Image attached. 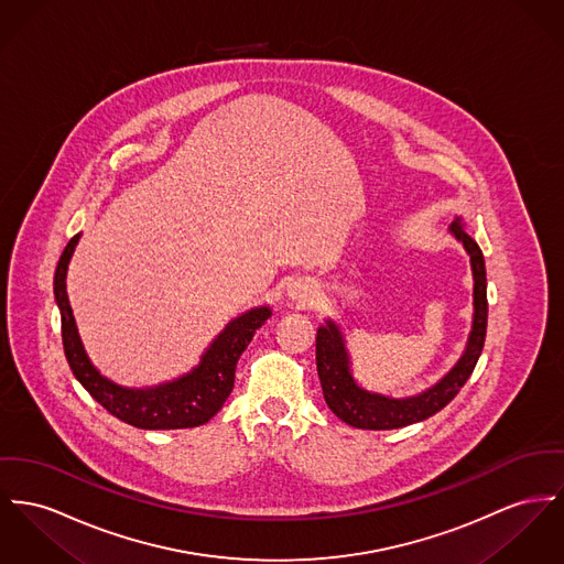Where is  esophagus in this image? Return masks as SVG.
Returning a JSON list of instances; mask_svg holds the SVG:
<instances>
[{"instance_id":"esophagus-1","label":"esophagus","mask_w":564,"mask_h":564,"mask_svg":"<svg viewBox=\"0 0 564 564\" xmlns=\"http://www.w3.org/2000/svg\"><path fill=\"white\" fill-rule=\"evenodd\" d=\"M301 297H303V295H301Z\"/></svg>"}]
</instances>
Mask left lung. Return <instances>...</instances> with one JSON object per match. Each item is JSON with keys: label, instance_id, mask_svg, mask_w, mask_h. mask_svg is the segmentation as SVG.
<instances>
[{"label": "left lung", "instance_id": "8db88e82", "mask_svg": "<svg viewBox=\"0 0 564 564\" xmlns=\"http://www.w3.org/2000/svg\"><path fill=\"white\" fill-rule=\"evenodd\" d=\"M453 235L464 243L470 254L473 278H475V318L473 332L468 338L466 352L457 366L445 376L438 384L427 389L421 395L406 400H391L378 393H368L355 384L348 370V355L338 327L327 323L316 334V368L323 387V395L332 413L344 423L359 430H398L423 421L432 414L443 411L451 400L459 393L468 376L473 375L479 355L484 350L486 329H488V280H486V261L477 241L464 232L459 220L451 226Z\"/></svg>", "mask_w": 564, "mask_h": 564}]
</instances>
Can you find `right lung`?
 Returning <instances> with one entry per match:
<instances>
[{"label":"right lung","mask_w":564,"mask_h":564,"mask_svg":"<svg viewBox=\"0 0 564 564\" xmlns=\"http://www.w3.org/2000/svg\"><path fill=\"white\" fill-rule=\"evenodd\" d=\"M75 235L55 269V300L62 314V341L68 366L89 395L109 413L141 430H182L207 423L223 409L235 384V368L254 332L271 316L269 307H257L228 323L209 346L200 364L180 380L153 389H123L107 380L89 364L76 334L75 316L66 295V271L75 252Z\"/></svg>","instance_id":"add662e5"}]
</instances>
